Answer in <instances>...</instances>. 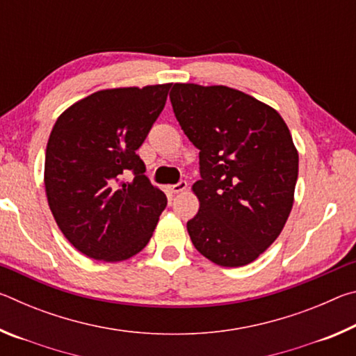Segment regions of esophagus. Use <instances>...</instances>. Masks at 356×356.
I'll return each mask as SVG.
<instances>
[{"label":"esophagus","mask_w":356,"mask_h":356,"mask_svg":"<svg viewBox=\"0 0 356 356\" xmlns=\"http://www.w3.org/2000/svg\"><path fill=\"white\" fill-rule=\"evenodd\" d=\"M186 186H188V184H186V180H179L177 184L168 186V190H170L171 193H180V191L186 190Z\"/></svg>","instance_id":"obj_1"}]
</instances>
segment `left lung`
Segmentation results:
<instances>
[{
  "instance_id": "obj_1",
  "label": "left lung",
  "mask_w": 356,
  "mask_h": 356,
  "mask_svg": "<svg viewBox=\"0 0 356 356\" xmlns=\"http://www.w3.org/2000/svg\"><path fill=\"white\" fill-rule=\"evenodd\" d=\"M170 99L200 149V210L186 222L193 245L221 267L256 261L292 210L298 154L291 131L272 106L227 86L176 83Z\"/></svg>"
}]
</instances>
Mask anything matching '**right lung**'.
<instances>
[{
  "label": "right lung",
  "mask_w": 356,
  "mask_h": 356,
  "mask_svg": "<svg viewBox=\"0 0 356 356\" xmlns=\"http://www.w3.org/2000/svg\"><path fill=\"white\" fill-rule=\"evenodd\" d=\"M171 84L94 92L58 118L45 152L48 206L65 238L118 262L149 243L168 200L136 154L163 111ZM134 176L127 181L129 174Z\"/></svg>",
  "instance_id": "obj_1"
}]
</instances>
